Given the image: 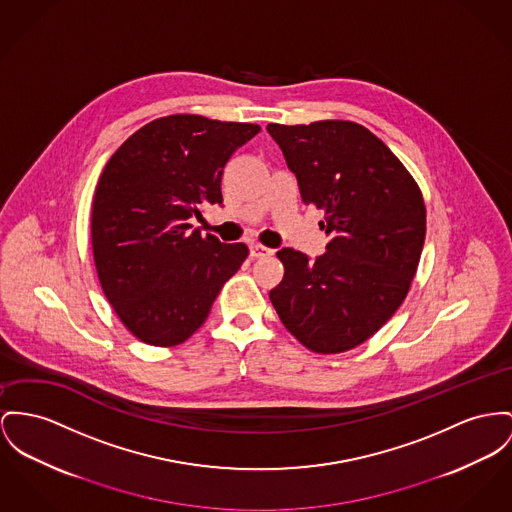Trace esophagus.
<instances>
[{"label":"esophagus","instance_id":"obj_1","mask_svg":"<svg viewBox=\"0 0 512 512\" xmlns=\"http://www.w3.org/2000/svg\"><path fill=\"white\" fill-rule=\"evenodd\" d=\"M273 250L272 248H268V246H262V244H258V242H254V244H250V256L252 258H268V256H272Z\"/></svg>","mask_w":512,"mask_h":512}]
</instances>
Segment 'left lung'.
Returning a JSON list of instances; mask_svg holds the SVG:
<instances>
[{"label":"left lung","mask_w":512,"mask_h":512,"mask_svg":"<svg viewBox=\"0 0 512 512\" xmlns=\"http://www.w3.org/2000/svg\"><path fill=\"white\" fill-rule=\"evenodd\" d=\"M303 202L324 209L326 252H277L285 273L270 291L283 326L320 355L349 351L394 316L423 250V194L402 161L349 120L268 124Z\"/></svg>","instance_id":"left-lung-1"}]
</instances>
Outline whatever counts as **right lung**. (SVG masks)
<instances>
[{
	"label": "right lung",
	"instance_id": "1",
	"mask_svg": "<svg viewBox=\"0 0 512 512\" xmlns=\"http://www.w3.org/2000/svg\"><path fill=\"white\" fill-rule=\"evenodd\" d=\"M258 132V124L171 114L108 159L91 211L93 258L104 297L137 340H188L246 260V244L204 237L192 221L223 202V169Z\"/></svg>",
	"mask_w": 512,
	"mask_h": 512
}]
</instances>
